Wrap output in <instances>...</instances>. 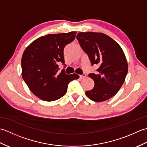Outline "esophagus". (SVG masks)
<instances>
[{"label": "esophagus", "instance_id": "1", "mask_svg": "<svg viewBox=\"0 0 147 147\" xmlns=\"http://www.w3.org/2000/svg\"><path fill=\"white\" fill-rule=\"evenodd\" d=\"M85 77H86V74L85 73H83V74H82V75H80V79H84Z\"/></svg>", "mask_w": 147, "mask_h": 147}]
</instances>
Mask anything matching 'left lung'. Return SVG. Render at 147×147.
Here are the masks:
<instances>
[{
  "instance_id": "left-lung-1",
  "label": "left lung",
  "mask_w": 147,
  "mask_h": 147,
  "mask_svg": "<svg viewBox=\"0 0 147 147\" xmlns=\"http://www.w3.org/2000/svg\"><path fill=\"white\" fill-rule=\"evenodd\" d=\"M76 38L92 65L98 66L95 74H89L95 85L86 91V96L97 102L109 100L119 90L128 71L123 49L115 40L102 33L80 32Z\"/></svg>"
}]
</instances>
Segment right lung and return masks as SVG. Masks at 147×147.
<instances>
[{
    "instance_id": "obj_1",
    "label": "right lung",
    "mask_w": 147,
    "mask_h": 147,
    "mask_svg": "<svg viewBox=\"0 0 147 147\" xmlns=\"http://www.w3.org/2000/svg\"><path fill=\"white\" fill-rule=\"evenodd\" d=\"M76 32L50 34L31 43L21 59L22 77L34 95L42 100L54 101L63 96L68 84L79 78L77 74L59 72L64 64V49L76 37ZM65 65V64H64Z\"/></svg>"
}]
</instances>
